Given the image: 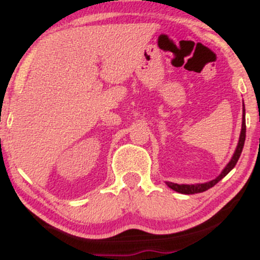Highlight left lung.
<instances>
[{
    "label": "left lung",
    "mask_w": 260,
    "mask_h": 260,
    "mask_svg": "<svg viewBox=\"0 0 260 260\" xmlns=\"http://www.w3.org/2000/svg\"><path fill=\"white\" fill-rule=\"evenodd\" d=\"M244 115H245V109H244V103H243V122H242V131H240L239 141H238L237 149H235L234 155H233L232 160H230V161L228 162V165L224 168V170L221 171L220 175H219L218 178H215L214 180H210V181H208V183H204V184H192V185L181 184V185H179V184L167 183V185L169 186L170 189L175 190V191L181 192V194H197V192H203V191H205V190L213 188V186L215 185L216 183H219V181H220L221 179H223L224 176H225L226 174H228L229 171L232 170L233 168L235 167V165H237L238 160H239V157H240V154H242V150H243V146H244V141H245V119H244Z\"/></svg>",
    "instance_id": "left-lung-1"
}]
</instances>
